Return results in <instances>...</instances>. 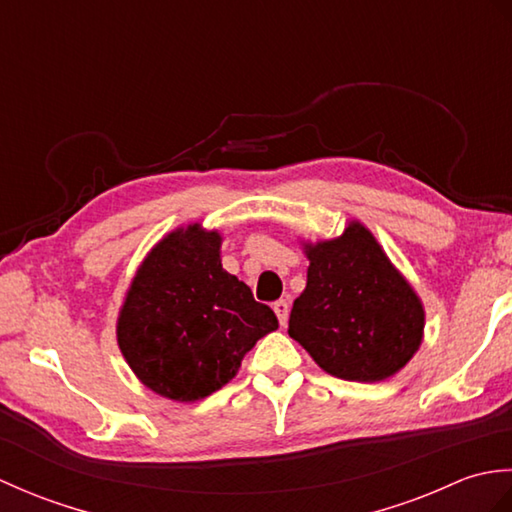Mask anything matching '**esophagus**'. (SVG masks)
Returning <instances> with one entry per match:
<instances>
[{
  "label": "esophagus",
  "mask_w": 512,
  "mask_h": 512,
  "mask_svg": "<svg viewBox=\"0 0 512 512\" xmlns=\"http://www.w3.org/2000/svg\"><path fill=\"white\" fill-rule=\"evenodd\" d=\"M273 310H275V314H277V319H279V323L281 325H286L288 323V303L284 301V299H279V301H275V306H273Z\"/></svg>",
  "instance_id": "esophagus-1"
}]
</instances>
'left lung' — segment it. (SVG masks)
Here are the masks:
<instances>
[{
  "mask_svg": "<svg viewBox=\"0 0 512 512\" xmlns=\"http://www.w3.org/2000/svg\"><path fill=\"white\" fill-rule=\"evenodd\" d=\"M301 246L308 281L288 334L330 376L380 383L398 374L422 345L424 306L374 233L350 220L343 235Z\"/></svg>",
  "mask_w": 512,
  "mask_h": 512,
  "instance_id": "8db88e82",
  "label": "left lung"
}]
</instances>
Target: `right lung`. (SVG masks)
<instances>
[{
	"label": "right lung",
	"mask_w": 512,
	"mask_h": 512,
	"mask_svg": "<svg viewBox=\"0 0 512 512\" xmlns=\"http://www.w3.org/2000/svg\"><path fill=\"white\" fill-rule=\"evenodd\" d=\"M275 312L222 268V233L173 228L140 262L116 319V341L154 394L195 402L233 380L242 358L275 332Z\"/></svg>",
	"instance_id": "obj_1"
}]
</instances>
